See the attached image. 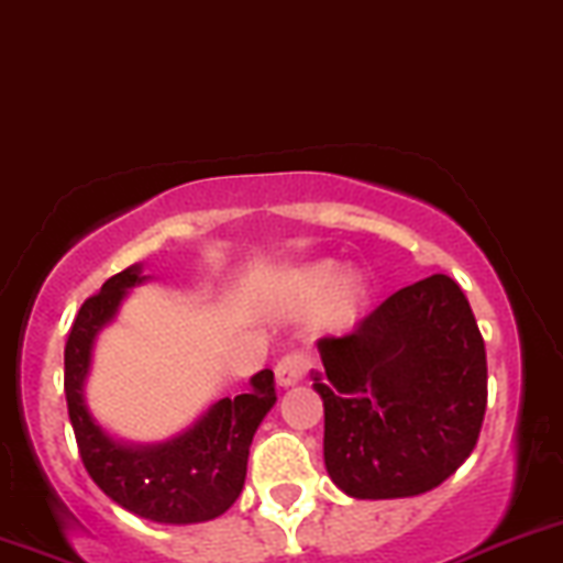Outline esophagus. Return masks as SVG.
Here are the masks:
<instances>
[{
  "instance_id": "esophagus-1",
  "label": "esophagus",
  "mask_w": 563,
  "mask_h": 563,
  "mask_svg": "<svg viewBox=\"0 0 563 563\" xmlns=\"http://www.w3.org/2000/svg\"><path fill=\"white\" fill-rule=\"evenodd\" d=\"M305 373H308V360L302 354H297V351H291V354H286L275 365L277 387H291V384L302 382Z\"/></svg>"
}]
</instances>
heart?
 Masks as SVG:
<instances>
[{"mask_svg":"<svg viewBox=\"0 0 563 563\" xmlns=\"http://www.w3.org/2000/svg\"><path fill=\"white\" fill-rule=\"evenodd\" d=\"M334 280H338V266L323 261V264H313L308 266V269L297 272V275L291 277V291L297 294L302 302H316V299H321L323 294L334 286ZM356 297H360V283H356L354 277L340 280V286L334 288L332 294V305H329L332 316L334 318L349 316L351 308H354Z\"/></svg>","mask_w":563,"mask_h":563,"instance_id":"heart-1","label":"heart"}]
</instances>
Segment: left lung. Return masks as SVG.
I'll use <instances>...</instances> for the list:
<instances>
[{
	"label": "left lung",
	"instance_id": "left-lung-1",
	"mask_svg": "<svg viewBox=\"0 0 563 563\" xmlns=\"http://www.w3.org/2000/svg\"><path fill=\"white\" fill-rule=\"evenodd\" d=\"M323 463L351 498H408L439 487L479 439L487 360L452 277L391 294L345 338L318 340Z\"/></svg>",
	"mask_w": 563,
	"mask_h": 563
}]
</instances>
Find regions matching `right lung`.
<instances>
[{"mask_svg": "<svg viewBox=\"0 0 563 563\" xmlns=\"http://www.w3.org/2000/svg\"><path fill=\"white\" fill-rule=\"evenodd\" d=\"M144 280L141 264L128 266L78 310L65 345L67 413L84 465L111 501L155 523H203L240 498L253 435L277 400L275 376L255 373L245 395L220 397L190 428L161 444L113 439L89 411L84 387L100 329L117 318L130 288Z\"/></svg>", "mask_w": 563, "mask_h": 563, "instance_id": "obj_1", "label": "right lung"}]
</instances>
